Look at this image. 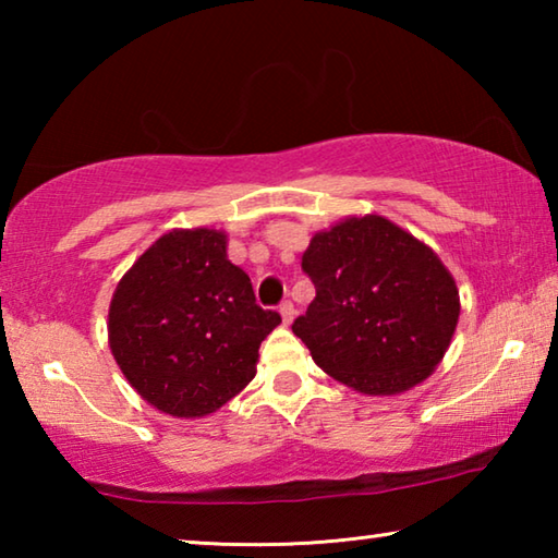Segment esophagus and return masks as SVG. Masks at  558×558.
<instances>
[{
	"label": "esophagus",
	"instance_id": "esophagus-1",
	"mask_svg": "<svg viewBox=\"0 0 558 558\" xmlns=\"http://www.w3.org/2000/svg\"><path fill=\"white\" fill-rule=\"evenodd\" d=\"M280 315H282V323L290 325L292 317H295V305H292L290 300H282L280 302Z\"/></svg>",
	"mask_w": 558,
	"mask_h": 558
}]
</instances>
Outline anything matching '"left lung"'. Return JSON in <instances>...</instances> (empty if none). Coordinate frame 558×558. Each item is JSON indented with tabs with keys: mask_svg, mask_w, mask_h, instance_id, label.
I'll return each instance as SVG.
<instances>
[{
	"mask_svg": "<svg viewBox=\"0 0 558 558\" xmlns=\"http://www.w3.org/2000/svg\"><path fill=\"white\" fill-rule=\"evenodd\" d=\"M315 300L292 323L319 369L362 393H401L436 369L458 288L440 258L384 216L315 233L302 256Z\"/></svg>",
	"mask_w": 558,
	"mask_h": 558,
	"instance_id": "1",
	"label": "left lung"
}]
</instances>
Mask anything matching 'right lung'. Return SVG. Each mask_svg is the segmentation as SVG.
<instances>
[{
  "instance_id": "1",
  "label": "right lung",
  "mask_w": 558,
  "mask_h": 558,
  "mask_svg": "<svg viewBox=\"0 0 558 558\" xmlns=\"http://www.w3.org/2000/svg\"><path fill=\"white\" fill-rule=\"evenodd\" d=\"M280 325L214 229L169 231L137 258L110 302V349L147 403L177 418L214 413L253 376Z\"/></svg>"
}]
</instances>
